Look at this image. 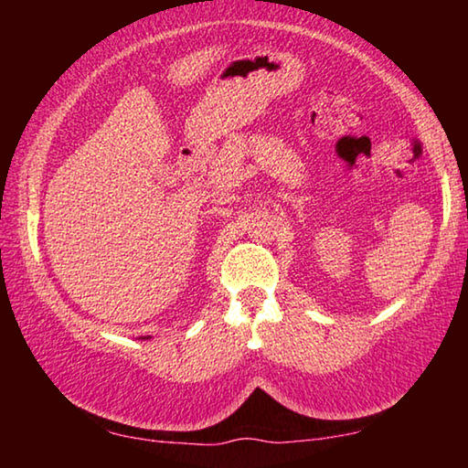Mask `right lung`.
<instances>
[{
    "label": "right lung",
    "instance_id": "add662e5",
    "mask_svg": "<svg viewBox=\"0 0 468 468\" xmlns=\"http://www.w3.org/2000/svg\"><path fill=\"white\" fill-rule=\"evenodd\" d=\"M146 338H148V336H146Z\"/></svg>",
    "mask_w": 468,
    "mask_h": 468
}]
</instances>
